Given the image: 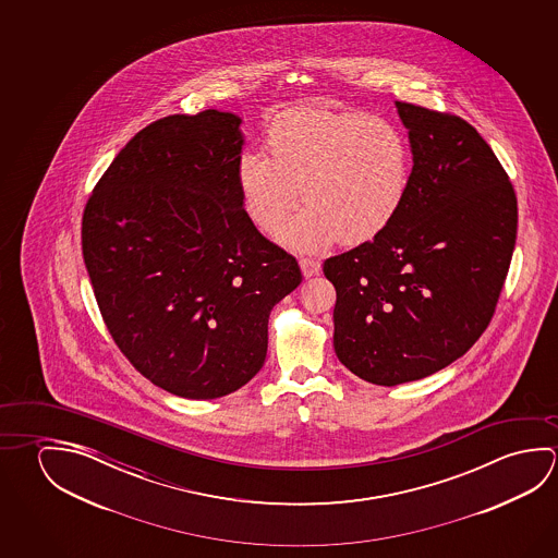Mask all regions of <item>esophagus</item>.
Listing matches in <instances>:
<instances>
[{"mask_svg":"<svg viewBox=\"0 0 558 558\" xmlns=\"http://www.w3.org/2000/svg\"><path fill=\"white\" fill-rule=\"evenodd\" d=\"M300 268H302L303 276L311 278V276H317L320 272V263L315 258H302L300 260Z\"/></svg>","mask_w":558,"mask_h":558,"instance_id":"obj_1","label":"esophagus"}]
</instances>
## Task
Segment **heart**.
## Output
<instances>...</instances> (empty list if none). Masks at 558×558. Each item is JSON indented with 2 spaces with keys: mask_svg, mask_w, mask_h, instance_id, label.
I'll list each match as a JSON object with an SVG mask.
<instances>
[{
  "mask_svg": "<svg viewBox=\"0 0 558 558\" xmlns=\"http://www.w3.org/2000/svg\"><path fill=\"white\" fill-rule=\"evenodd\" d=\"M266 156L243 151L235 165L241 206L256 228L276 229L286 247L315 253L340 241L362 245L399 214L411 186V147L389 120L354 110L295 107L265 136Z\"/></svg>",
  "mask_w": 558,
  "mask_h": 558,
  "instance_id": "b5f03b06",
  "label": "heart"
}]
</instances>
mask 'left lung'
<instances>
[{"label": "left lung", "mask_w": 558, "mask_h": 558, "mask_svg": "<svg viewBox=\"0 0 558 558\" xmlns=\"http://www.w3.org/2000/svg\"><path fill=\"white\" fill-rule=\"evenodd\" d=\"M411 186L377 238L330 256L335 352L369 384L416 381L463 356L493 319L510 268L518 201L490 146L456 114L395 102Z\"/></svg>", "instance_id": "8db88e82"}]
</instances>
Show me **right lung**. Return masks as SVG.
<instances>
[{"instance_id": "1", "label": "right lung", "mask_w": 558, "mask_h": 558, "mask_svg": "<svg viewBox=\"0 0 558 558\" xmlns=\"http://www.w3.org/2000/svg\"><path fill=\"white\" fill-rule=\"evenodd\" d=\"M241 119L202 110L140 130L95 184L83 260L120 352L151 384L218 399L265 364L268 317L302 283L239 198Z\"/></svg>"}]
</instances>
